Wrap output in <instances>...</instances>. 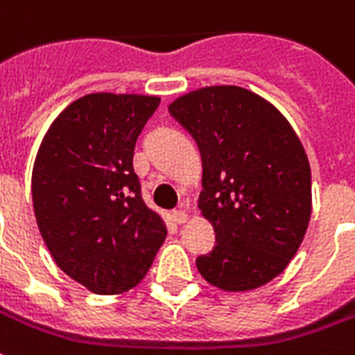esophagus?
I'll use <instances>...</instances> for the list:
<instances>
[{"label": "esophagus", "mask_w": 355, "mask_h": 355, "mask_svg": "<svg viewBox=\"0 0 355 355\" xmlns=\"http://www.w3.org/2000/svg\"><path fill=\"white\" fill-rule=\"evenodd\" d=\"M173 220L177 225H184L186 220H188V215H186L184 209H178V211H173Z\"/></svg>", "instance_id": "1"}]
</instances>
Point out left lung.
<instances>
[{"label":"left lung","instance_id":"left-lung-1","mask_svg":"<svg viewBox=\"0 0 355 355\" xmlns=\"http://www.w3.org/2000/svg\"><path fill=\"white\" fill-rule=\"evenodd\" d=\"M169 113L202 153L198 207L215 248L196 259L220 290L263 286L296 255L311 215V171L296 132L269 101L240 86L180 96Z\"/></svg>","mask_w":355,"mask_h":355}]
</instances>
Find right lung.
<instances>
[{"instance_id": "right-lung-1", "label": "right lung", "mask_w": 355, "mask_h": 355, "mask_svg": "<svg viewBox=\"0 0 355 355\" xmlns=\"http://www.w3.org/2000/svg\"><path fill=\"white\" fill-rule=\"evenodd\" d=\"M157 105L155 96L88 94L51 123L34 161L40 234L57 267L96 294L135 288L167 236L132 167Z\"/></svg>"}]
</instances>
